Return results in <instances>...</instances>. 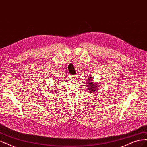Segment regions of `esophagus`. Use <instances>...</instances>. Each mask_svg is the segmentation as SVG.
<instances>
[{"mask_svg": "<svg viewBox=\"0 0 147 147\" xmlns=\"http://www.w3.org/2000/svg\"><path fill=\"white\" fill-rule=\"evenodd\" d=\"M71 77V78H72V79H73V80H75V79H76V78H77V76H75V75H71V76H70Z\"/></svg>", "mask_w": 147, "mask_h": 147, "instance_id": "esophagus-1", "label": "esophagus"}]
</instances>
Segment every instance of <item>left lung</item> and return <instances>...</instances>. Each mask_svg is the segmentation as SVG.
<instances>
[{"label":"left lung","instance_id":"left-lung-1","mask_svg":"<svg viewBox=\"0 0 147 147\" xmlns=\"http://www.w3.org/2000/svg\"><path fill=\"white\" fill-rule=\"evenodd\" d=\"M92 77H90L89 78V82H88V90H89V91L90 92H94L97 91V90L98 88H97V85H96V84H94V82H92Z\"/></svg>","mask_w":147,"mask_h":147}]
</instances>
